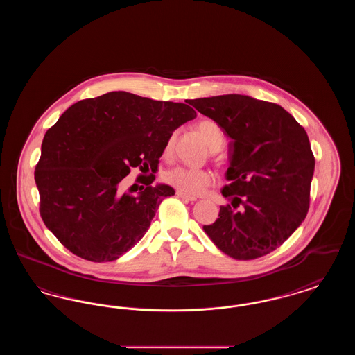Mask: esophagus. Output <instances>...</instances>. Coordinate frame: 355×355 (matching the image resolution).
Listing matches in <instances>:
<instances>
[{"label":"esophagus","mask_w":355,"mask_h":355,"mask_svg":"<svg viewBox=\"0 0 355 355\" xmlns=\"http://www.w3.org/2000/svg\"><path fill=\"white\" fill-rule=\"evenodd\" d=\"M177 196L180 197V198H182V200H186V201H190V202H194V201H197V198L196 197H191V196H187L185 193H182V191H177Z\"/></svg>","instance_id":"esophagus-1"}]
</instances>
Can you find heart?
Wrapping results in <instances>:
<instances>
[{
  "label": "heart",
  "instance_id": "b5f03b06",
  "mask_svg": "<svg viewBox=\"0 0 355 355\" xmlns=\"http://www.w3.org/2000/svg\"><path fill=\"white\" fill-rule=\"evenodd\" d=\"M197 130L201 135L205 144L209 146L210 150H220L223 144V135L220 126L210 119L201 121L197 125ZM174 144V135H171L166 146L165 153L171 152ZM165 181L178 189L180 191L185 193L187 196H200L205 191L207 186L211 185L213 182V174L207 170L196 169V168H187V166H177L173 169L168 170L164 175Z\"/></svg>",
  "mask_w": 355,
  "mask_h": 355
}]
</instances>
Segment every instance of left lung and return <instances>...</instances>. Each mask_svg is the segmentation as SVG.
<instances>
[{
	"label": "left lung",
	"mask_w": 355,
	"mask_h": 355,
	"mask_svg": "<svg viewBox=\"0 0 355 355\" xmlns=\"http://www.w3.org/2000/svg\"><path fill=\"white\" fill-rule=\"evenodd\" d=\"M217 122L229 142V185L218 218L203 230L236 259H255L279 248L302 223L315 159L304 128L272 102L242 94L189 100Z\"/></svg>",
	"instance_id": "obj_1"
}]
</instances>
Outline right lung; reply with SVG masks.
<instances>
[{
	"instance_id": "add662e5",
	"label": "right lung",
	"mask_w": 355,
	"mask_h": 355,
	"mask_svg": "<svg viewBox=\"0 0 355 355\" xmlns=\"http://www.w3.org/2000/svg\"><path fill=\"white\" fill-rule=\"evenodd\" d=\"M181 102L154 101L110 92L71 105L46 132L34 180L44 223L71 253L110 262L129 252L150 226L174 189L152 186L122 191L132 168L157 169L173 132L196 119ZM137 191V190H135Z\"/></svg>"
}]
</instances>
